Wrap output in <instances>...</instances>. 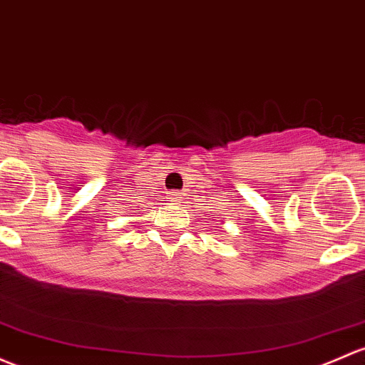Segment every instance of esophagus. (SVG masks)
Wrapping results in <instances>:
<instances>
[{
  "label": "esophagus",
  "instance_id": "obj_1",
  "mask_svg": "<svg viewBox=\"0 0 365 365\" xmlns=\"http://www.w3.org/2000/svg\"><path fill=\"white\" fill-rule=\"evenodd\" d=\"M180 197H182V195H180V192H171L170 195H168V199H170L171 205H178Z\"/></svg>",
  "mask_w": 365,
  "mask_h": 365
}]
</instances>
